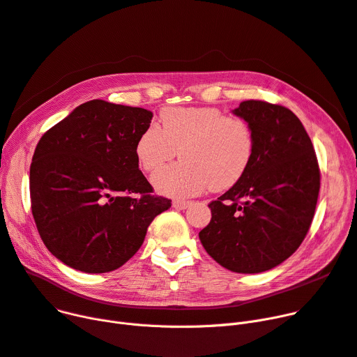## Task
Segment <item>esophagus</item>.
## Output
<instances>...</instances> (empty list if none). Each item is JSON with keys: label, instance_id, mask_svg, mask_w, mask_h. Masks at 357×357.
Instances as JSON below:
<instances>
[{"label": "esophagus", "instance_id": "1", "mask_svg": "<svg viewBox=\"0 0 357 357\" xmlns=\"http://www.w3.org/2000/svg\"><path fill=\"white\" fill-rule=\"evenodd\" d=\"M192 202L191 201H185V199H176V201H174L172 202V206L175 208V209H185V208H188L189 205H191Z\"/></svg>", "mask_w": 357, "mask_h": 357}]
</instances>
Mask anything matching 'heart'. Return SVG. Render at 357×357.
Masks as SVG:
<instances>
[{
	"label": "heart",
	"mask_w": 357,
	"mask_h": 357,
	"mask_svg": "<svg viewBox=\"0 0 357 357\" xmlns=\"http://www.w3.org/2000/svg\"><path fill=\"white\" fill-rule=\"evenodd\" d=\"M160 129L148 126L135 155L145 172H155L179 152L181 163L153 175L156 191L168 197L195 195L206 188L220 192L238 183L255 152V137L244 117L217 107H166Z\"/></svg>",
	"instance_id": "heart-1"
}]
</instances>
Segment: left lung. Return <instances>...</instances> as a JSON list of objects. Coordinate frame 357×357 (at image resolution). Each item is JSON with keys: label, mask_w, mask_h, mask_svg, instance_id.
<instances>
[{"label": "left lung", "mask_w": 357, "mask_h": 357, "mask_svg": "<svg viewBox=\"0 0 357 357\" xmlns=\"http://www.w3.org/2000/svg\"><path fill=\"white\" fill-rule=\"evenodd\" d=\"M232 113L254 130V158L243 179L208 205L212 218L199 240L222 267L255 274L277 267L303 243L320 169L310 137L287 107L245 100Z\"/></svg>", "instance_id": "1"}]
</instances>
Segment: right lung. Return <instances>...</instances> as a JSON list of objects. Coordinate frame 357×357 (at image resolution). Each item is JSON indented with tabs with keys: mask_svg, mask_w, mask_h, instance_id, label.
Wrapping results in <instances>:
<instances>
[{
	"mask_svg": "<svg viewBox=\"0 0 357 357\" xmlns=\"http://www.w3.org/2000/svg\"><path fill=\"white\" fill-rule=\"evenodd\" d=\"M153 113L105 100L76 107L47 130L30 166L31 211L44 245L89 273L122 267L171 199L152 195L135 146Z\"/></svg>",
	"mask_w": 357,
	"mask_h": 357,
	"instance_id": "1",
	"label": "right lung"
}]
</instances>
